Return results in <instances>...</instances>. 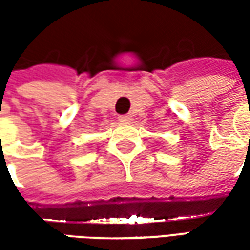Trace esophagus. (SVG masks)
Wrapping results in <instances>:
<instances>
[{
    "label": "esophagus",
    "instance_id": "obj_1",
    "mask_svg": "<svg viewBox=\"0 0 250 250\" xmlns=\"http://www.w3.org/2000/svg\"><path fill=\"white\" fill-rule=\"evenodd\" d=\"M119 120L125 122V123H128V122H131V116L130 115H122V116H119Z\"/></svg>",
    "mask_w": 250,
    "mask_h": 250
}]
</instances>
